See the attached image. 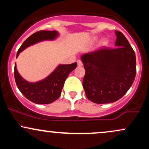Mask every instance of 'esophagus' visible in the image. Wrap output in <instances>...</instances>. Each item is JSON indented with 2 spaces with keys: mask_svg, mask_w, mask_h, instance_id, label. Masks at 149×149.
Returning <instances> with one entry per match:
<instances>
[{
  "mask_svg": "<svg viewBox=\"0 0 149 149\" xmlns=\"http://www.w3.org/2000/svg\"><path fill=\"white\" fill-rule=\"evenodd\" d=\"M77 63H78V66H83V62H82L80 60H78L77 61Z\"/></svg>",
  "mask_w": 149,
  "mask_h": 149,
  "instance_id": "obj_1",
  "label": "esophagus"
}]
</instances>
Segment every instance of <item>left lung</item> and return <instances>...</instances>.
I'll use <instances>...</instances> for the list:
<instances>
[{
	"mask_svg": "<svg viewBox=\"0 0 149 149\" xmlns=\"http://www.w3.org/2000/svg\"><path fill=\"white\" fill-rule=\"evenodd\" d=\"M116 48L101 47L82 55L85 74L83 86L96 104L116 102L128 91L136 76V57L127 39L116 31Z\"/></svg>",
	"mask_w": 149,
	"mask_h": 149,
	"instance_id": "8db88e82",
	"label": "left lung"
}]
</instances>
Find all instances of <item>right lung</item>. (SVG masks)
I'll return each instance as SVG.
<instances>
[{"instance_id": "add662e5", "label": "right lung", "mask_w": 149, "mask_h": 149, "mask_svg": "<svg viewBox=\"0 0 149 149\" xmlns=\"http://www.w3.org/2000/svg\"><path fill=\"white\" fill-rule=\"evenodd\" d=\"M58 36L56 31H39L29 36L23 42L17 53H19L29 46L45 40H53ZM77 66V63L71 64H60L45 79L29 83L20 76L15 65L14 75L17 86L22 95L31 102L38 104H47L54 102L61 95L64 82L69 73Z\"/></svg>"}]
</instances>
